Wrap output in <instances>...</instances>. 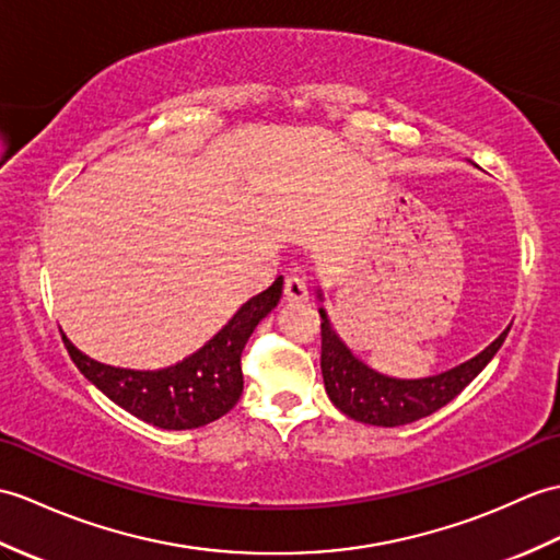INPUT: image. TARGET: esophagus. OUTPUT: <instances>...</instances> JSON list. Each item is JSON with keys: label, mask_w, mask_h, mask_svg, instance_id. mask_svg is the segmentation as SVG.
<instances>
[{"label": "esophagus", "mask_w": 560, "mask_h": 560, "mask_svg": "<svg viewBox=\"0 0 560 560\" xmlns=\"http://www.w3.org/2000/svg\"><path fill=\"white\" fill-rule=\"evenodd\" d=\"M283 298L289 303H305L307 301V285L301 277H285L283 283Z\"/></svg>", "instance_id": "esophagus-1"}]
</instances>
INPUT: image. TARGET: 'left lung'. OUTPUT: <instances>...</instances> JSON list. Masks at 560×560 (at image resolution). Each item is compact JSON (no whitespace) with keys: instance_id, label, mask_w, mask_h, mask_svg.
Instances as JSON below:
<instances>
[{"instance_id":"left-lung-1","label":"left lung","mask_w":560,"mask_h":560,"mask_svg":"<svg viewBox=\"0 0 560 560\" xmlns=\"http://www.w3.org/2000/svg\"><path fill=\"white\" fill-rule=\"evenodd\" d=\"M317 301L324 295L317 285ZM322 317V376L327 396L350 420L365 422L374 427H400L444 408L446 402L456 398L475 376L482 372L491 358L499 353L511 324L505 327L499 339H493L482 353L460 362L446 372L420 380H398L365 365L353 350H350L327 315L319 307Z\"/></svg>"}]
</instances>
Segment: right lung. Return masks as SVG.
Wrapping results in <instances>:
<instances>
[{"label": "right lung", "instance_id": "add662e5", "mask_svg": "<svg viewBox=\"0 0 560 560\" xmlns=\"http://www.w3.org/2000/svg\"><path fill=\"white\" fill-rule=\"evenodd\" d=\"M283 277L248 303L221 327L200 350L164 370H124L81 353L67 336L75 368L116 406L160 429H195L219 420L243 394L241 353L250 334L281 301Z\"/></svg>", "mask_w": 560, "mask_h": 560}]
</instances>
